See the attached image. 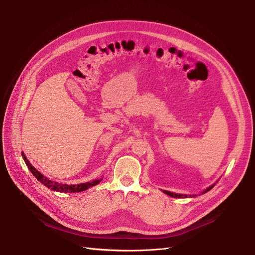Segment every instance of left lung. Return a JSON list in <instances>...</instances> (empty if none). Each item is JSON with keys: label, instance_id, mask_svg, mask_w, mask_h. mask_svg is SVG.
<instances>
[{"label": "left lung", "instance_id": "obj_1", "mask_svg": "<svg viewBox=\"0 0 255 255\" xmlns=\"http://www.w3.org/2000/svg\"><path fill=\"white\" fill-rule=\"evenodd\" d=\"M216 183V182H215ZM215 183L214 184H212V185H210L209 186V188H207L204 192H203L202 194H205V193H207V192H209L212 188H213V186L215 185ZM163 193L164 194H166V195H168V196H170V197H173V198H188V197H196V195H190V196H188V195H181V194H175V193H171V192H169V191H163Z\"/></svg>", "mask_w": 255, "mask_h": 255}]
</instances>
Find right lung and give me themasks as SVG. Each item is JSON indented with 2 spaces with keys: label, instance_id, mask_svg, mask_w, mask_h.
I'll return each mask as SVG.
<instances>
[{
  "label": "right lung",
  "instance_id": "obj_1",
  "mask_svg": "<svg viewBox=\"0 0 255 255\" xmlns=\"http://www.w3.org/2000/svg\"><path fill=\"white\" fill-rule=\"evenodd\" d=\"M21 155H22V158H23L26 166L28 167L30 172L32 173V175L35 176L40 182H42L45 186H47V188L51 189V190L54 191V192H60V193H79V192H83V191L88 190L89 188H91V186H94V185L98 184L101 181V179H95V180H92V181H89V182L79 183V184H70V185L69 184L58 183L56 181H53V180L47 178L41 172H39L37 169L33 167L29 163V161L26 159L25 155L23 154V151L21 152Z\"/></svg>",
  "mask_w": 255,
  "mask_h": 255
}]
</instances>
